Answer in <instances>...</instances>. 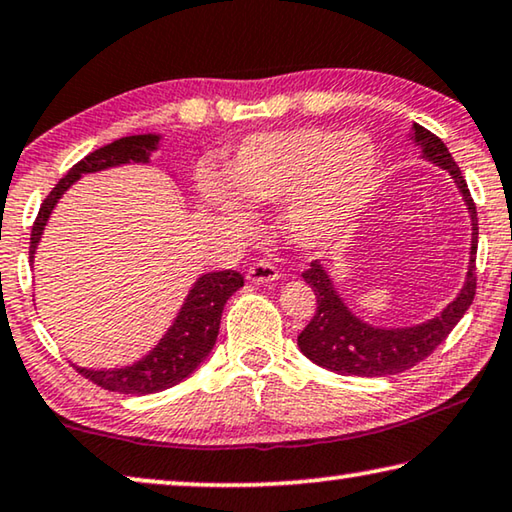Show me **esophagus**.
<instances>
[{
    "instance_id": "1",
    "label": "esophagus",
    "mask_w": 512,
    "mask_h": 512,
    "mask_svg": "<svg viewBox=\"0 0 512 512\" xmlns=\"http://www.w3.org/2000/svg\"><path fill=\"white\" fill-rule=\"evenodd\" d=\"M248 282H255V285H269V282L278 280V269L269 262H255L246 273Z\"/></svg>"
}]
</instances>
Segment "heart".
I'll use <instances>...</instances> for the list:
<instances>
[{
  "label": "heart",
  "mask_w": 512,
  "mask_h": 512,
  "mask_svg": "<svg viewBox=\"0 0 512 512\" xmlns=\"http://www.w3.org/2000/svg\"><path fill=\"white\" fill-rule=\"evenodd\" d=\"M378 180V150L367 134L291 127L255 134L227 164V182L202 170V205L239 232L253 230L248 207L282 200V225L300 248L342 232L367 207Z\"/></svg>",
  "instance_id": "obj_1"
}]
</instances>
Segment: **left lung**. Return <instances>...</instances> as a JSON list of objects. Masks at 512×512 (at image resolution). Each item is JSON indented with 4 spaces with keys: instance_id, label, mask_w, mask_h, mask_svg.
Segmentation results:
<instances>
[{
    "instance_id": "1",
    "label": "left lung",
    "mask_w": 512,
    "mask_h": 512,
    "mask_svg": "<svg viewBox=\"0 0 512 512\" xmlns=\"http://www.w3.org/2000/svg\"><path fill=\"white\" fill-rule=\"evenodd\" d=\"M410 141L421 150L419 157L440 166L456 182L472 221V241H469V262L465 282L458 296L444 310L412 326H376L364 321L346 298L339 294L335 278L328 271L326 259H316L303 273V280L312 287L316 296V312L305 330L298 335V348L307 360L319 367L342 373V376L380 378L394 376L426 360L446 335L456 328L465 316L476 294V248H478V218L472 193L467 189L465 177L453 161L449 148L426 127L412 123Z\"/></svg>"
}]
</instances>
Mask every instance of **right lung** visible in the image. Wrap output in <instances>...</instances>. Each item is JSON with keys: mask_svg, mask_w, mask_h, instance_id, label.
Wrapping results in <instances>:
<instances>
[{"mask_svg": "<svg viewBox=\"0 0 512 512\" xmlns=\"http://www.w3.org/2000/svg\"><path fill=\"white\" fill-rule=\"evenodd\" d=\"M161 139H164L161 134L123 136V139L104 145V148L91 152L79 164L72 166L68 175L54 186L50 196L40 205L36 223L31 227V264H34L38 243L43 239V232L47 223H50V216L54 214V207L59 205L63 193L72 184L81 180L84 175L100 173V170L118 168L125 164H150L152 152L159 150ZM241 287L243 275L237 271L202 273L193 282L189 294H186L180 312H177L173 323H170V328L141 360L116 369H88L77 367V364L75 369L84 378L93 380L95 385L120 394L141 396L175 387L177 383L189 378L209 358V353H212L216 344L218 328H221L223 307L234 291H239Z\"/></svg>", "mask_w": 512, "mask_h": 512, "instance_id": "add662e5", "label": "right lung"}]
</instances>
